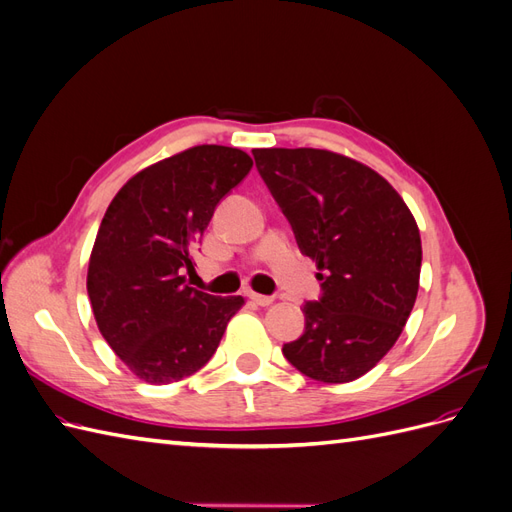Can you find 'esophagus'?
I'll return each mask as SVG.
<instances>
[{
    "label": "esophagus",
    "mask_w": 512,
    "mask_h": 512,
    "mask_svg": "<svg viewBox=\"0 0 512 512\" xmlns=\"http://www.w3.org/2000/svg\"><path fill=\"white\" fill-rule=\"evenodd\" d=\"M247 297H250V301H252L254 305H260V307H267V305H271V303H273V297H267V294L250 292V294H247Z\"/></svg>",
    "instance_id": "1"
}]
</instances>
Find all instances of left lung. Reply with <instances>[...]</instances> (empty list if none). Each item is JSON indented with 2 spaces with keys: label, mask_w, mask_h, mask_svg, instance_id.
<instances>
[{
  "label": "left lung",
  "mask_w": 512,
  "mask_h": 512,
  "mask_svg": "<svg viewBox=\"0 0 512 512\" xmlns=\"http://www.w3.org/2000/svg\"><path fill=\"white\" fill-rule=\"evenodd\" d=\"M252 153L322 282L320 301L303 305V335L282 352L318 382L361 378L395 346L416 301L423 250L414 215L389 181L342 153Z\"/></svg>",
  "instance_id": "1"
}]
</instances>
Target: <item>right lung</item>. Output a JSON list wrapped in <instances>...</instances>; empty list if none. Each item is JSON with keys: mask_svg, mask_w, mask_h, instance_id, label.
Wrapping results in <instances>:
<instances>
[{"mask_svg": "<svg viewBox=\"0 0 512 512\" xmlns=\"http://www.w3.org/2000/svg\"><path fill=\"white\" fill-rule=\"evenodd\" d=\"M245 151L198 145L136 173L108 205L87 294L106 344L136 378L170 384L207 365L243 297L185 284L220 200L250 173Z\"/></svg>", "mask_w": 512, "mask_h": 512, "instance_id": "right-lung-1", "label": "right lung"}]
</instances>
